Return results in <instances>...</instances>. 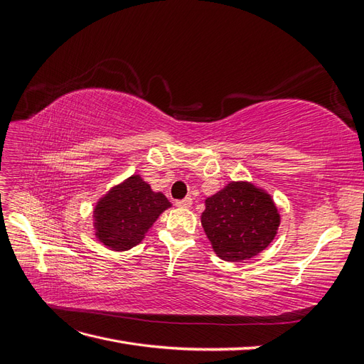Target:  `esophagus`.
I'll return each instance as SVG.
<instances>
[{
	"instance_id": "obj_1",
	"label": "esophagus",
	"mask_w": 364,
	"mask_h": 364,
	"mask_svg": "<svg viewBox=\"0 0 364 364\" xmlns=\"http://www.w3.org/2000/svg\"><path fill=\"white\" fill-rule=\"evenodd\" d=\"M191 205H193L191 197H185V199L176 200V206H181V208H190Z\"/></svg>"
}]
</instances>
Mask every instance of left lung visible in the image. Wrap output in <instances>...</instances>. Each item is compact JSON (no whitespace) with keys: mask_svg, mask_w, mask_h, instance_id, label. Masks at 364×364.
<instances>
[{"mask_svg":"<svg viewBox=\"0 0 364 364\" xmlns=\"http://www.w3.org/2000/svg\"><path fill=\"white\" fill-rule=\"evenodd\" d=\"M202 214L205 232L214 252L225 261L258 255L277 235L278 209L270 196L243 182L229 183L206 199Z\"/></svg>","mask_w":364,"mask_h":364,"instance_id":"1","label":"left lung"}]
</instances>
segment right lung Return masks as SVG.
I'll use <instances>...</instances> for the list:
<instances>
[{
	"label": "right lung",
	"mask_w": 364,
	"mask_h": 364,
	"mask_svg": "<svg viewBox=\"0 0 364 364\" xmlns=\"http://www.w3.org/2000/svg\"><path fill=\"white\" fill-rule=\"evenodd\" d=\"M168 206L167 197L153 193L139 176H132L98 202L94 211L95 235L107 247L127 250L144 238Z\"/></svg>",
	"instance_id": "obj_1"
}]
</instances>
